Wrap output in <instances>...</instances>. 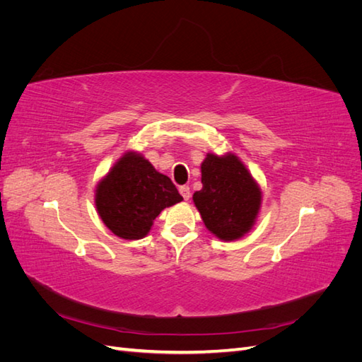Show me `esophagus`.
<instances>
[{
    "mask_svg": "<svg viewBox=\"0 0 362 362\" xmlns=\"http://www.w3.org/2000/svg\"><path fill=\"white\" fill-rule=\"evenodd\" d=\"M180 193H181V196H182V198L185 199V201H189L190 199V187H189V185H181V187H180Z\"/></svg>",
    "mask_w": 362,
    "mask_h": 362,
    "instance_id": "1",
    "label": "esophagus"
}]
</instances>
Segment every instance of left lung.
I'll return each mask as SVG.
<instances>
[{"instance_id":"8db88e82","label":"left lung","mask_w":362,"mask_h":362,"mask_svg":"<svg viewBox=\"0 0 362 362\" xmlns=\"http://www.w3.org/2000/svg\"><path fill=\"white\" fill-rule=\"evenodd\" d=\"M202 190L193 194L205 226L222 240H235L254 225L261 193L235 156L208 154L202 163Z\"/></svg>"}]
</instances>
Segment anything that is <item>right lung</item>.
I'll return each instance as SVG.
<instances>
[{
  "label": "right lung",
  "mask_w": 362,
  "mask_h": 362,
  "mask_svg": "<svg viewBox=\"0 0 362 362\" xmlns=\"http://www.w3.org/2000/svg\"><path fill=\"white\" fill-rule=\"evenodd\" d=\"M181 201L170 178L133 152L115 164L96 190V208L103 222L127 240L145 237L161 210Z\"/></svg>",
  "instance_id": "1"
}]
</instances>
